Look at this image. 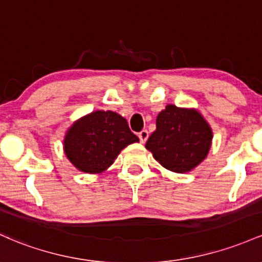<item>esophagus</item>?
<instances>
[{
	"label": "esophagus",
	"mask_w": 262,
	"mask_h": 262,
	"mask_svg": "<svg viewBox=\"0 0 262 262\" xmlns=\"http://www.w3.org/2000/svg\"><path fill=\"white\" fill-rule=\"evenodd\" d=\"M139 139H140V143H145L146 142V139H148V137H149V133H148V130H142L139 133Z\"/></svg>",
	"instance_id": "1"
}]
</instances>
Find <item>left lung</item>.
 <instances>
[{
	"mask_svg": "<svg viewBox=\"0 0 262 262\" xmlns=\"http://www.w3.org/2000/svg\"><path fill=\"white\" fill-rule=\"evenodd\" d=\"M212 129L195 108L168 104L157 117V129L145 148L164 168L174 173H188L208 157Z\"/></svg>",
	"mask_w": 262,
	"mask_h": 262,
	"instance_id": "left-lung-1",
	"label": "left lung"
}]
</instances>
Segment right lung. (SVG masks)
Returning a JSON list of instances; mask_svg holds the SVG:
<instances>
[{
    "instance_id": "1",
    "label": "right lung",
    "mask_w": 262,
    "mask_h": 262,
    "mask_svg": "<svg viewBox=\"0 0 262 262\" xmlns=\"http://www.w3.org/2000/svg\"><path fill=\"white\" fill-rule=\"evenodd\" d=\"M138 142L125 118L112 111H94L67 129L63 151L79 171L102 174L125 146Z\"/></svg>"
}]
</instances>
